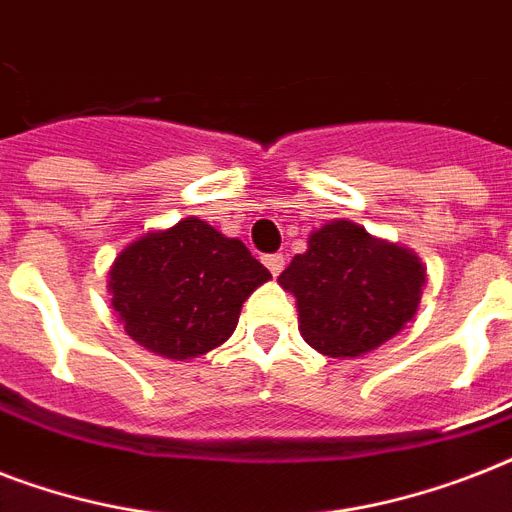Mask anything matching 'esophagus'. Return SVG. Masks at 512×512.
Wrapping results in <instances>:
<instances>
[{"mask_svg":"<svg viewBox=\"0 0 512 512\" xmlns=\"http://www.w3.org/2000/svg\"><path fill=\"white\" fill-rule=\"evenodd\" d=\"M263 263L268 265V271L273 273V276H279L281 271H284V263H287V257L281 255V252H273V255H265Z\"/></svg>","mask_w":512,"mask_h":512,"instance_id":"34e87169","label":"esophagus"}]
</instances>
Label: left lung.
I'll list each match as a JSON object with an SVG mask.
<instances>
[{"label": "left lung", "mask_w": 512, "mask_h": 512, "mask_svg": "<svg viewBox=\"0 0 512 512\" xmlns=\"http://www.w3.org/2000/svg\"><path fill=\"white\" fill-rule=\"evenodd\" d=\"M279 284L297 297L300 335L324 356L353 358L380 348L412 321L425 268L409 249L335 220L311 233Z\"/></svg>", "instance_id": "8db88e82"}]
</instances>
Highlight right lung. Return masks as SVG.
<instances>
[{"label":"right lung","instance_id":"1","mask_svg":"<svg viewBox=\"0 0 512 512\" xmlns=\"http://www.w3.org/2000/svg\"><path fill=\"white\" fill-rule=\"evenodd\" d=\"M271 273L239 239L185 217L170 231L132 241L111 268V305L124 332L167 358L223 345L241 305Z\"/></svg>","mask_w":512,"mask_h":512}]
</instances>
